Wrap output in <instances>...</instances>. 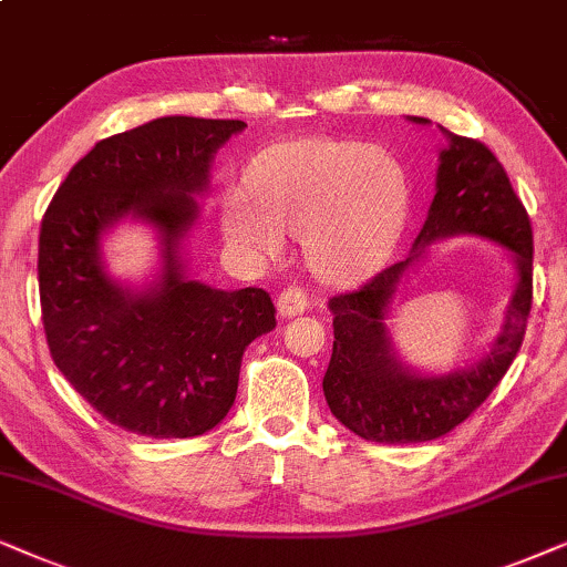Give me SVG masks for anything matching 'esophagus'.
Masks as SVG:
<instances>
[{"instance_id":"34e87169","label":"esophagus","mask_w":567,"mask_h":567,"mask_svg":"<svg viewBox=\"0 0 567 567\" xmlns=\"http://www.w3.org/2000/svg\"><path fill=\"white\" fill-rule=\"evenodd\" d=\"M306 308H308V296L300 288H292V285L277 296V311L279 316H285V319H292V316L303 313Z\"/></svg>"}]
</instances>
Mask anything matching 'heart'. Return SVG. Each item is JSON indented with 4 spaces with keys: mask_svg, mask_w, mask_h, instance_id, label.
<instances>
[{
    "mask_svg": "<svg viewBox=\"0 0 567 567\" xmlns=\"http://www.w3.org/2000/svg\"><path fill=\"white\" fill-rule=\"evenodd\" d=\"M406 213V178L386 150L308 137L256 157L225 199L223 228L251 259H277L288 233H303L313 275L358 282L386 259Z\"/></svg>",
    "mask_w": 567,
    "mask_h": 567,
    "instance_id": "obj_1",
    "label": "heart"
}]
</instances>
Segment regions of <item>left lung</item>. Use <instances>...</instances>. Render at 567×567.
I'll list each match as a JSON object with an SVG mask.
<instances>
[{
	"mask_svg": "<svg viewBox=\"0 0 567 567\" xmlns=\"http://www.w3.org/2000/svg\"><path fill=\"white\" fill-rule=\"evenodd\" d=\"M412 121L427 124V118L420 116ZM443 134L449 150H443L437 165V192L410 259L391 264L358 290L329 300L334 313V347L323 375V396L331 414L362 441L422 443L446 435L493 394L526 334L534 296L529 215L501 161L482 142L449 130ZM456 231H472L508 247L517 259L519 285L504 331L485 361L472 372L422 380L404 372L390 354L385 308L398 277L421 248Z\"/></svg>",
	"mask_w": 567,
	"mask_h": 567,
	"instance_id": "1",
	"label": "left lung"
}]
</instances>
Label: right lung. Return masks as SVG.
<instances>
[{"label": "right lung", "instance_id": "obj_1", "mask_svg": "<svg viewBox=\"0 0 567 567\" xmlns=\"http://www.w3.org/2000/svg\"><path fill=\"white\" fill-rule=\"evenodd\" d=\"M236 118L165 116L97 142L56 188L38 238L41 319L56 368L113 425L150 437H194L236 402L244 350L275 329L261 288L213 290L186 279L178 240L196 220L192 194ZM126 214L164 236L157 289L133 293L104 277L96 244Z\"/></svg>", "mask_w": 567, "mask_h": 567}]
</instances>
